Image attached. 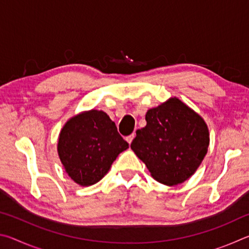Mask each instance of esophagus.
Wrapping results in <instances>:
<instances>
[{
	"label": "esophagus",
	"mask_w": 249,
	"mask_h": 249,
	"mask_svg": "<svg viewBox=\"0 0 249 249\" xmlns=\"http://www.w3.org/2000/svg\"><path fill=\"white\" fill-rule=\"evenodd\" d=\"M134 137H135V135L134 134H130V135H128V136H126V142H128V144H130V142H133V140H134Z\"/></svg>",
	"instance_id": "34e87169"
}]
</instances>
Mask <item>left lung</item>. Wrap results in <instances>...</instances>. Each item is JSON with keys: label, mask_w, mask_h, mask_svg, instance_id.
Returning <instances> with one entry per match:
<instances>
[{"label": "left lung", "mask_w": 249, "mask_h": 249, "mask_svg": "<svg viewBox=\"0 0 249 249\" xmlns=\"http://www.w3.org/2000/svg\"><path fill=\"white\" fill-rule=\"evenodd\" d=\"M130 148L159 182L182 183L201 165L209 147V129L202 117L172 98L146 113Z\"/></svg>", "instance_id": "1"}]
</instances>
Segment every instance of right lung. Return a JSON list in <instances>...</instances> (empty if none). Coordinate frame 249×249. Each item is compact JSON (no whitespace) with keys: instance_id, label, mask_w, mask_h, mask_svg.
<instances>
[{"instance_id":"obj_1","label":"right lung","mask_w":249,"mask_h":249,"mask_svg":"<svg viewBox=\"0 0 249 249\" xmlns=\"http://www.w3.org/2000/svg\"><path fill=\"white\" fill-rule=\"evenodd\" d=\"M128 148L114 122L103 111L74 116L61 129L58 154L67 174L80 185H91L107 175L113 161Z\"/></svg>"}]
</instances>
